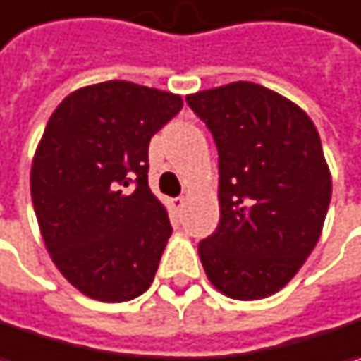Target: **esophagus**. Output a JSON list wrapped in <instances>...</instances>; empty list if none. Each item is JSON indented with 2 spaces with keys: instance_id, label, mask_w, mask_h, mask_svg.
<instances>
[{
  "instance_id": "obj_1",
  "label": "esophagus",
  "mask_w": 361,
  "mask_h": 361,
  "mask_svg": "<svg viewBox=\"0 0 361 361\" xmlns=\"http://www.w3.org/2000/svg\"><path fill=\"white\" fill-rule=\"evenodd\" d=\"M171 205L174 211H183V207H185V199H183V197H176V199H172Z\"/></svg>"
}]
</instances>
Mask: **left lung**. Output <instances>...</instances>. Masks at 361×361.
<instances>
[{
	"label": "left lung",
	"instance_id": "8db88e82",
	"mask_svg": "<svg viewBox=\"0 0 361 361\" xmlns=\"http://www.w3.org/2000/svg\"><path fill=\"white\" fill-rule=\"evenodd\" d=\"M219 152V226L199 243L209 282L258 300L295 279L321 238L331 172L297 103L238 81L187 95Z\"/></svg>",
	"mask_w": 361,
	"mask_h": 361
}]
</instances>
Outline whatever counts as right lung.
I'll use <instances>...</instances> for the list:
<instances>
[{
  "instance_id": "right-lung-1",
  "label": "right lung",
  "mask_w": 361,
  "mask_h": 361,
  "mask_svg": "<svg viewBox=\"0 0 361 361\" xmlns=\"http://www.w3.org/2000/svg\"><path fill=\"white\" fill-rule=\"evenodd\" d=\"M180 107L169 91L105 81L73 91L48 119L32 203L50 258L85 297L123 302L150 288L172 227L148 187V144Z\"/></svg>"
}]
</instances>
